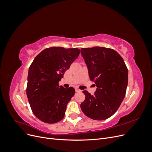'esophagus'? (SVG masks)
Wrapping results in <instances>:
<instances>
[{"mask_svg":"<svg viewBox=\"0 0 152 152\" xmlns=\"http://www.w3.org/2000/svg\"><path fill=\"white\" fill-rule=\"evenodd\" d=\"M75 91H76V92H80L81 90L79 89H78V88H76V89H75Z\"/></svg>","mask_w":152,"mask_h":152,"instance_id":"esophagus-1","label":"esophagus"}]
</instances>
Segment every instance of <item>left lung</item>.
<instances>
[{
    "instance_id": "1",
    "label": "left lung",
    "mask_w": 152,
    "mask_h": 152,
    "mask_svg": "<svg viewBox=\"0 0 152 152\" xmlns=\"http://www.w3.org/2000/svg\"><path fill=\"white\" fill-rule=\"evenodd\" d=\"M90 80L97 89L93 95L84 91L85 100L80 104L87 117L103 121L117 112L125 97L128 70L123 58L115 50L103 47L82 48Z\"/></svg>"
}]
</instances>
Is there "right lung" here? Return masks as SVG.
Segmentation results:
<instances>
[{
    "label": "right lung",
    "instance_id": "obj_1",
    "mask_svg": "<svg viewBox=\"0 0 152 152\" xmlns=\"http://www.w3.org/2000/svg\"><path fill=\"white\" fill-rule=\"evenodd\" d=\"M80 49L50 47L40 52L30 66L26 95L32 112L40 121L54 124L65 116L75 89L59 86V81L79 56Z\"/></svg>",
    "mask_w": 152,
    "mask_h": 152
}]
</instances>
